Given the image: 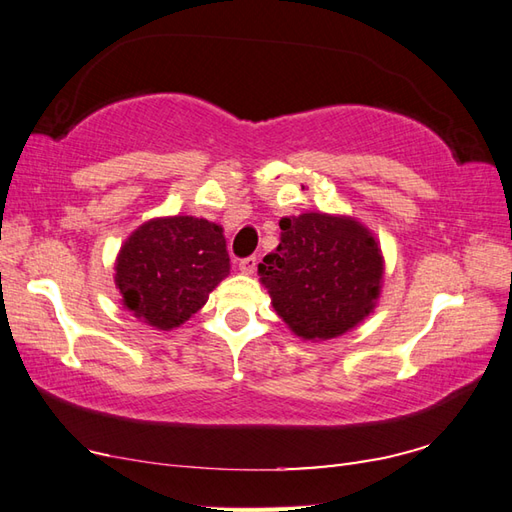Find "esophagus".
I'll list each match as a JSON object with an SVG mask.
<instances>
[{"label":"esophagus","mask_w":512,"mask_h":512,"mask_svg":"<svg viewBox=\"0 0 512 512\" xmlns=\"http://www.w3.org/2000/svg\"><path fill=\"white\" fill-rule=\"evenodd\" d=\"M257 268V257H244L242 262H239V270H242L244 275H253Z\"/></svg>","instance_id":"1"}]
</instances>
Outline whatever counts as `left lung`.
<instances>
[{"mask_svg":"<svg viewBox=\"0 0 512 512\" xmlns=\"http://www.w3.org/2000/svg\"><path fill=\"white\" fill-rule=\"evenodd\" d=\"M281 239L257 273L288 328L325 341L356 328L376 308L383 253L354 217L301 213L279 220Z\"/></svg>","mask_w":512,"mask_h":512,"instance_id":"1","label":"left lung"}]
</instances>
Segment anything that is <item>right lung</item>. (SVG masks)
Masks as SVG:
<instances>
[{
    "label": "right lung",
    "instance_id": "1",
    "mask_svg": "<svg viewBox=\"0 0 512 512\" xmlns=\"http://www.w3.org/2000/svg\"><path fill=\"white\" fill-rule=\"evenodd\" d=\"M123 306L156 330H173L198 312L231 270L222 226L204 217H156L127 237L116 257Z\"/></svg>",
    "mask_w": 512,
    "mask_h": 512
}]
</instances>
